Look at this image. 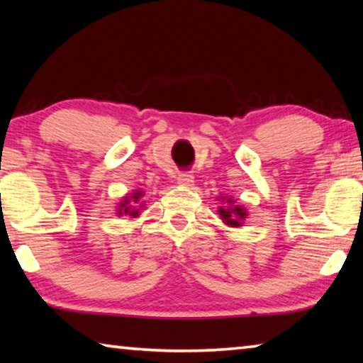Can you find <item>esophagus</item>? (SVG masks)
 <instances>
[{
    "mask_svg": "<svg viewBox=\"0 0 363 363\" xmlns=\"http://www.w3.org/2000/svg\"><path fill=\"white\" fill-rule=\"evenodd\" d=\"M177 183L182 186H193L194 177L191 174H188V172H183V174H178Z\"/></svg>",
    "mask_w": 363,
    "mask_h": 363,
    "instance_id": "obj_1",
    "label": "esophagus"
}]
</instances>
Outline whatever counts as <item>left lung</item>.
Here are the masks:
<instances>
[{
    "mask_svg": "<svg viewBox=\"0 0 363 363\" xmlns=\"http://www.w3.org/2000/svg\"><path fill=\"white\" fill-rule=\"evenodd\" d=\"M224 206H219V213L222 222L228 227H242L243 220L248 217L247 209L242 204H237V201L230 196H219Z\"/></svg>",
    "mask_w": 363,
    "mask_h": 363,
    "instance_id": "left-lung-1",
    "label": "left lung"
}]
</instances>
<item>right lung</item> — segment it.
Wrapping results in <instances>:
<instances>
[{
  "instance_id": "add662e5",
  "label": "right lung",
  "mask_w": 363,
  "mask_h": 363,
  "mask_svg": "<svg viewBox=\"0 0 363 363\" xmlns=\"http://www.w3.org/2000/svg\"><path fill=\"white\" fill-rule=\"evenodd\" d=\"M143 189H133V193H128L116 206V216H128L130 219H136L146 206V201H143Z\"/></svg>"
}]
</instances>
